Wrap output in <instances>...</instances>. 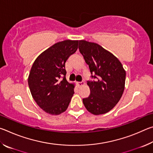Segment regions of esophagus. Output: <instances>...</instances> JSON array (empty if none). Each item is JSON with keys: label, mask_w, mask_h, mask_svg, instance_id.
I'll return each instance as SVG.
<instances>
[{"label": "esophagus", "mask_w": 153, "mask_h": 153, "mask_svg": "<svg viewBox=\"0 0 153 153\" xmlns=\"http://www.w3.org/2000/svg\"><path fill=\"white\" fill-rule=\"evenodd\" d=\"M84 84H85L84 82H77V86H78V87L83 86Z\"/></svg>", "instance_id": "34e87169"}]
</instances>
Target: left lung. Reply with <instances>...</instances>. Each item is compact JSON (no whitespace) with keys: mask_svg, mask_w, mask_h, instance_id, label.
<instances>
[{"mask_svg":"<svg viewBox=\"0 0 153 153\" xmlns=\"http://www.w3.org/2000/svg\"><path fill=\"white\" fill-rule=\"evenodd\" d=\"M79 50L88 65L91 77L96 79L88 82L90 94L83 98V103L94 115L107 113L122 97L125 89V69L115 55L97 43L79 40Z\"/></svg>","mask_w":153,"mask_h":153,"instance_id":"left-lung-1","label":"left lung"}]
</instances>
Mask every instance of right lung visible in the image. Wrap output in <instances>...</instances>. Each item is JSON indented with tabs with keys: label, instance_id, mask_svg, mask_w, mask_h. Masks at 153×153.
I'll use <instances>...</instances> for the list:
<instances>
[{
	"label": "right lung",
	"instance_id": "obj_1",
	"mask_svg": "<svg viewBox=\"0 0 153 153\" xmlns=\"http://www.w3.org/2000/svg\"><path fill=\"white\" fill-rule=\"evenodd\" d=\"M78 43L79 40H66L55 44L36 58L31 68L28 76L31 94L37 105L51 115L65 112L74 94L75 85L67 81L65 66Z\"/></svg>",
	"mask_w": 153,
	"mask_h": 153
}]
</instances>
